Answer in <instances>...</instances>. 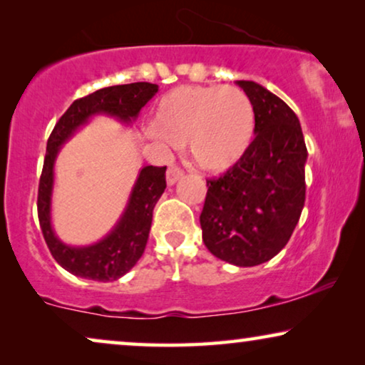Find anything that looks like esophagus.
<instances>
[{"instance_id": "34e87169", "label": "esophagus", "mask_w": 365, "mask_h": 365, "mask_svg": "<svg viewBox=\"0 0 365 365\" xmlns=\"http://www.w3.org/2000/svg\"><path fill=\"white\" fill-rule=\"evenodd\" d=\"M182 174H184V171L181 168H178V166H171L168 169V174H166V181H168V184L169 186H173V184H176L179 179L182 178Z\"/></svg>"}]
</instances>
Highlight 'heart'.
<instances>
[{
  "label": "heart",
  "instance_id": "obj_1",
  "mask_svg": "<svg viewBox=\"0 0 365 365\" xmlns=\"http://www.w3.org/2000/svg\"><path fill=\"white\" fill-rule=\"evenodd\" d=\"M153 134L189 143L197 166L221 173L241 161L256 134L252 99L236 86H181L159 99Z\"/></svg>",
  "mask_w": 365,
  "mask_h": 365
}]
</instances>
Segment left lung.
Returning <instances> with one entry per match:
<instances>
[{
  "label": "left lung",
  "instance_id": "obj_1",
  "mask_svg": "<svg viewBox=\"0 0 365 365\" xmlns=\"http://www.w3.org/2000/svg\"><path fill=\"white\" fill-rule=\"evenodd\" d=\"M256 109V138L241 161L207 179L201 212L211 254L239 267L282 251L306 201L307 148L296 113L261 84L236 81Z\"/></svg>",
  "mask_w": 365,
  "mask_h": 365
}]
</instances>
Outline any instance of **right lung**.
I'll return each instance as SVG.
<instances>
[{
	"instance_id": "1",
	"label": "right lung",
	"mask_w": 365,
	"mask_h": 365,
	"mask_svg": "<svg viewBox=\"0 0 365 365\" xmlns=\"http://www.w3.org/2000/svg\"><path fill=\"white\" fill-rule=\"evenodd\" d=\"M156 93L158 84L153 83H131L98 89L76 99L49 134L38 187V219L53 257L74 276L108 282L116 281L131 271L146 249L153 209L166 189V166L143 168L128 206L113 231L93 246L74 247L59 241L51 227L54 161L59 149L94 114H108L123 123L134 121L141 108Z\"/></svg>"
}]
</instances>
